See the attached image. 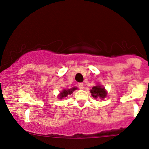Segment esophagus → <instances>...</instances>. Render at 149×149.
Here are the masks:
<instances>
[{"mask_svg": "<svg viewBox=\"0 0 149 149\" xmlns=\"http://www.w3.org/2000/svg\"><path fill=\"white\" fill-rule=\"evenodd\" d=\"M78 85H79V88H80V89H83V88H84V85H83V83H79V84H78Z\"/></svg>", "mask_w": 149, "mask_h": 149, "instance_id": "1", "label": "esophagus"}]
</instances>
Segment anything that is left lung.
<instances>
[{
	"label": "left lung",
	"mask_w": 149,
	"mask_h": 149,
	"mask_svg": "<svg viewBox=\"0 0 149 149\" xmlns=\"http://www.w3.org/2000/svg\"><path fill=\"white\" fill-rule=\"evenodd\" d=\"M92 96L95 98L97 97H100V98H104L107 95V91L104 87H102L100 85H96V86L93 87L92 89L90 91Z\"/></svg>",
	"instance_id": "8db88e82"
}]
</instances>
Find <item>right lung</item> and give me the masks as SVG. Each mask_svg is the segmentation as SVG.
Segmentation results:
<instances>
[{
	"label": "right lung",
	"mask_w": 149,
	"mask_h": 149,
	"mask_svg": "<svg viewBox=\"0 0 149 149\" xmlns=\"http://www.w3.org/2000/svg\"><path fill=\"white\" fill-rule=\"evenodd\" d=\"M76 89V87H72V89H64V90H63L62 92L61 93V94L60 95V98L62 99V97L67 96L68 94H71V93H72Z\"/></svg>",
	"instance_id": "add662e5"
}]
</instances>
